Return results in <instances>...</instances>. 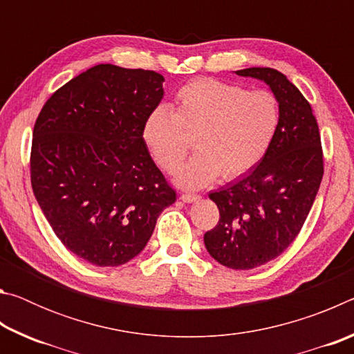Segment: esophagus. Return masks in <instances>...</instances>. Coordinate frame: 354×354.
Returning <instances> with one entry per match:
<instances>
[{
	"instance_id": "1",
	"label": "esophagus",
	"mask_w": 354,
	"mask_h": 354,
	"mask_svg": "<svg viewBox=\"0 0 354 354\" xmlns=\"http://www.w3.org/2000/svg\"><path fill=\"white\" fill-rule=\"evenodd\" d=\"M200 198H201V196L196 195V194H183V195H181V200H183L184 203H194V201L200 200Z\"/></svg>"
}]
</instances>
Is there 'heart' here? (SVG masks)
Segmentation results:
<instances>
[{"label":"heart","mask_w":354,"mask_h":354,"mask_svg":"<svg viewBox=\"0 0 354 354\" xmlns=\"http://www.w3.org/2000/svg\"><path fill=\"white\" fill-rule=\"evenodd\" d=\"M279 122L274 93L200 77L179 88L171 111L159 106L148 113L142 137L156 164L173 173L190 148L185 134L195 136L198 153L178 171L176 181L198 189L220 171L232 179L253 169L270 148Z\"/></svg>","instance_id":"obj_1"}]
</instances>
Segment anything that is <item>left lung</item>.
<instances>
[{
	"instance_id": "left-lung-1",
	"label": "left lung",
	"mask_w": 354,
	"mask_h": 354,
	"mask_svg": "<svg viewBox=\"0 0 354 354\" xmlns=\"http://www.w3.org/2000/svg\"><path fill=\"white\" fill-rule=\"evenodd\" d=\"M270 87L281 106V122L270 148L253 170L209 198L220 220L205 234L215 261L250 270L278 257L306 221L323 178L319 124L308 100L274 68L237 70Z\"/></svg>"
}]
</instances>
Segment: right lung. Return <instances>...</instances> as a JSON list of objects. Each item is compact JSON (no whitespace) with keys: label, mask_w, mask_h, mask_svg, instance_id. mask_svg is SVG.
<instances>
[{"label":"right lung","mask_w":354,"mask_h":354,"mask_svg":"<svg viewBox=\"0 0 354 354\" xmlns=\"http://www.w3.org/2000/svg\"><path fill=\"white\" fill-rule=\"evenodd\" d=\"M162 82L151 70L95 65L53 93L35 120V200L64 247L97 267L139 254L176 201L142 137Z\"/></svg>","instance_id":"right-lung-1"}]
</instances>
